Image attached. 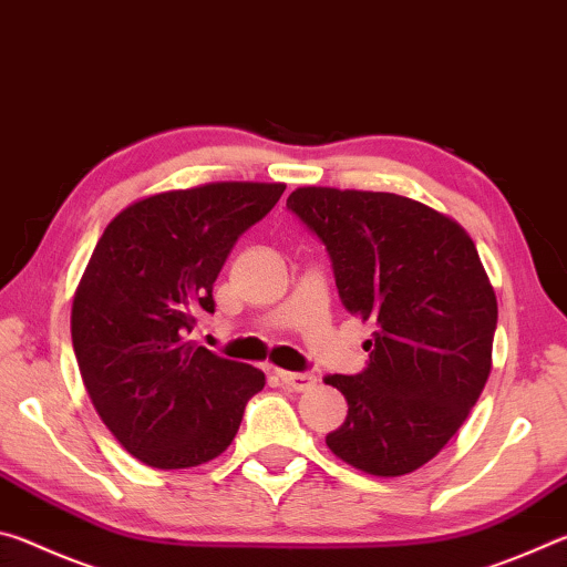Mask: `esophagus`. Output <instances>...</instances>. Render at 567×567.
<instances>
[{
	"label": "esophagus",
	"mask_w": 567,
	"mask_h": 567,
	"mask_svg": "<svg viewBox=\"0 0 567 567\" xmlns=\"http://www.w3.org/2000/svg\"><path fill=\"white\" fill-rule=\"evenodd\" d=\"M277 378L282 380L285 388H290L295 392H307L318 385V378L310 375V372H287V370H277Z\"/></svg>",
	"instance_id": "esophagus-1"
}]
</instances>
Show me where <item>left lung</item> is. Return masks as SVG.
<instances>
[{
  "label": "left lung",
  "instance_id": "left-lung-1",
  "mask_svg": "<svg viewBox=\"0 0 567 567\" xmlns=\"http://www.w3.org/2000/svg\"><path fill=\"white\" fill-rule=\"evenodd\" d=\"M287 207L328 247L344 310L375 324L360 375H328L348 417L334 457L378 477L415 473L447 445L493 368L497 300L453 217L392 192L297 187Z\"/></svg>",
  "mask_w": 567,
  "mask_h": 567
}]
</instances>
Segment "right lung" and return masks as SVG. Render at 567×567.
<instances>
[{"label": "right lung", "mask_w": 567, "mask_h": 567, "mask_svg": "<svg viewBox=\"0 0 567 567\" xmlns=\"http://www.w3.org/2000/svg\"><path fill=\"white\" fill-rule=\"evenodd\" d=\"M282 182H207L147 195L104 227L72 302V344L94 410L140 463L185 470L233 443L265 372L189 338L237 237Z\"/></svg>", "instance_id": "add662e5"}]
</instances>
